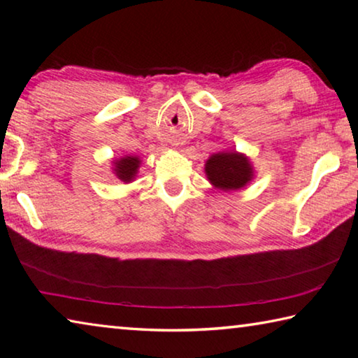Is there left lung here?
I'll return each mask as SVG.
<instances>
[{"label":"left lung","instance_id":"left-lung-1","mask_svg":"<svg viewBox=\"0 0 358 358\" xmlns=\"http://www.w3.org/2000/svg\"><path fill=\"white\" fill-rule=\"evenodd\" d=\"M205 175L215 189L224 192L238 191L254 180V167L250 157L235 150L211 155L205 162Z\"/></svg>","mask_w":358,"mask_h":358}]
</instances>
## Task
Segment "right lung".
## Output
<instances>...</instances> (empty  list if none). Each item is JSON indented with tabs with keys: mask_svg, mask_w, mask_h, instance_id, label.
<instances>
[{
	"mask_svg": "<svg viewBox=\"0 0 358 358\" xmlns=\"http://www.w3.org/2000/svg\"><path fill=\"white\" fill-rule=\"evenodd\" d=\"M141 164L142 159L138 156L124 155L112 161V172L123 183H131V181L136 180Z\"/></svg>",
	"mask_w": 358,
	"mask_h": 358,
	"instance_id": "obj_1",
	"label": "right lung"
}]
</instances>
